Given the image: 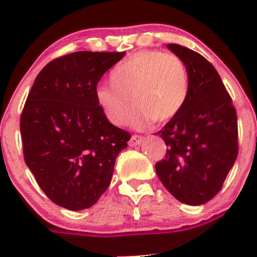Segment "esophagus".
<instances>
[{
	"label": "esophagus",
	"instance_id": "1",
	"mask_svg": "<svg viewBox=\"0 0 257 257\" xmlns=\"http://www.w3.org/2000/svg\"><path fill=\"white\" fill-rule=\"evenodd\" d=\"M144 142L143 137H139V136H133L129 141V147H137V145H141Z\"/></svg>",
	"mask_w": 257,
	"mask_h": 257
}]
</instances>
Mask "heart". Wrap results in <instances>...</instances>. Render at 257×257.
Masks as SVG:
<instances>
[{"mask_svg":"<svg viewBox=\"0 0 257 257\" xmlns=\"http://www.w3.org/2000/svg\"><path fill=\"white\" fill-rule=\"evenodd\" d=\"M110 77V83L97 85L95 99L114 125L128 121L133 104L132 124L145 128L174 118L188 100V71L173 53L141 51L116 64Z\"/></svg>","mask_w":257,"mask_h":257,"instance_id":"heart-1","label":"heart"}]
</instances>
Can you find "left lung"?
Listing matches in <instances>:
<instances>
[{
    "label": "left lung",
    "instance_id": "left-lung-1",
    "mask_svg": "<svg viewBox=\"0 0 257 257\" xmlns=\"http://www.w3.org/2000/svg\"><path fill=\"white\" fill-rule=\"evenodd\" d=\"M167 47L185 64L189 95L183 109L157 133L168 150L155 170L175 199L201 205L219 193L236 160L237 116L208 59L184 46L169 43Z\"/></svg>",
    "mask_w": 257,
    "mask_h": 257
}]
</instances>
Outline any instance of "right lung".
<instances>
[{"label":"right lung","mask_w":257,"mask_h":257,"mask_svg":"<svg viewBox=\"0 0 257 257\" xmlns=\"http://www.w3.org/2000/svg\"><path fill=\"white\" fill-rule=\"evenodd\" d=\"M124 52L80 51L38 73L22 115L25 162L57 205L90 208L109 186L119 153L131 139L98 105L95 88Z\"/></svg>","instance_id":"1"}]
</instances>
